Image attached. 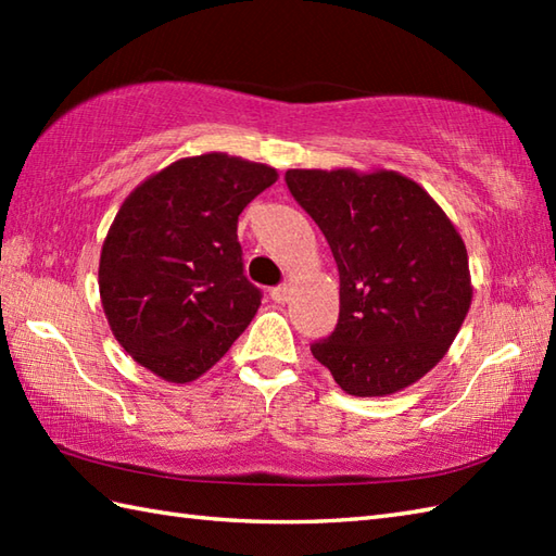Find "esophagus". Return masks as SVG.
I'll return each mask as SVG.
<instances>
[{"mask_svg":"<svg viewBox=\"0 0 556 556\" xmlns=\"http://www.w3.org/2000/svg\"><path fill=\"white\" fill-rule=\"evenodd\" d=\"M269 296H271V301H275V303H285L289 299V287L287 285H279V287H275V289L269 291Z\"/></svg>","mask_w":556,"mask_h":556,"instance_id":"34e87169","label":"esophagus"}]
</instances>
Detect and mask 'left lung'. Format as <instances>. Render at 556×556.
Listing matches in <instances>:
<instances>
[{
    "label": "left lung",
    "instance_id": "1",
    "mask_svg": "<svg viewBox=\"0 0 556 556\" xmlns=\"http://www.w3.org/2000/svg\"><path fill=\"white\" fill-rule=\"evenodd\" d=\"M332 248L339 320L313 356L351 396H387L442 361L470 308L468 253L442 207L396 172L289 169Z\"/></svg>",
    "mask_w": 556,
    "mask_h": 556
}]
</instances>
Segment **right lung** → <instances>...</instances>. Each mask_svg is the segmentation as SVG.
I'll return each instance as SVG.
<instances>
[{
  "instance_id": "add662e5",
  "label": "right lung",
  "mask_w": 556,
  "mask_h": 556,
  "mask_svg": "<svg viewBox=\"0 0 556 556\" xmlns=\"http://www.w3.org/2000/svg\"><path fill=\"white\" fill-rule=\"evenodd\" d=\"M277 181L222 152L186 157L124 200L100 255V296L124 351L167 382H191L229 351L263 291L243 275L236 224Z\"/></svg>"
}]
</instances>
